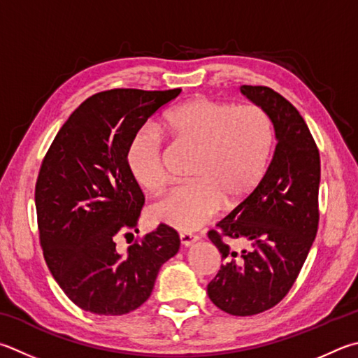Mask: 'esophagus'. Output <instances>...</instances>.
Instances as JSON below:
<instances>
[{
  "label": "esophagus",
  "instance_id": "obj_1",
  "mask_svg": "<svg viewBox=\"0 0 358 358\" xmlns=\"http://www.w3.org/2000/svg\"><path fill=\"white\" fill-rule=\"evenodd\" d=\"M180 239H181V244L185 247H189L196 241H199V235H192V233H181Z\"/></svg>",
  "mask_w": 358,
  "mask_h": 358
}]
</instances>
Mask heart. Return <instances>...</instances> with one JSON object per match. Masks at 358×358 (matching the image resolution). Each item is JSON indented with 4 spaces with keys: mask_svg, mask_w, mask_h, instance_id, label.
Instances as JSON below:
<instances>
[{
    "mask_svg": "<svg viewBox=\"0 0 358 358\" xmlns=\"http://www.w3.org/2000/svg\"><path fill=\"white\" fill-rule=\"evenodd\" d=\"M162 128L180 144L197 148L191 167L194 183L175 187L152 206L153 219L173 229L197 230L216 216L224 201L229 206L243 203L268 171L274 127L257 105L197 96L172 108ZM127 164L144 189L155 192L166 185L164 145L155 129L142 128L133 136Z\"/></svg>",
    "mask_w": 358,
    "mask_h": 358,
    "instance_id": "b5f03b06",
    "label": "heart"
}]
</instances>
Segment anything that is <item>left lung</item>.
<instances>
[{"label":"left lung","mask_w":358,"mask_h":358,"mask_svg":"<svg viewBox=\"0 0 358 358\" xmlns=\"http://www.w3.org/2000/svg\"><path fill=\"white\" fill-rule=\"evenodd\" d=\"M241 92L268 113L277 145L252 196L208 231L227 262L206 289L225 313L252 316L288 294L307 259L320 222L321 161L307 123L287 99L266 86H241ZM224 236L251 247L238 254Z\"/></svg>","instance_id":"left-lung-1"}]
</instances>
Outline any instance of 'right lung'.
<instances>
[{
  "label": "right lung",
  "mask_w": 358,
  "mask_h": 358,
  "mask_svg": "<svg viewBox=\"0 0 358 358\" xmlns=\"http://www.w3.org/2000/svg\"><path fill=\"white\" fill-rule=\"evenodd\" d=\"M181 89H111L89 96L56 134L36 183L45 262L67 297L84 311L119 316L152 294L159 268L180 249L159 224L125 255L115 238L136 229L145 197L129 173L133 136Z\"/></svg>",
  "instance_id": "right-lung-1"
}]
</instances>
